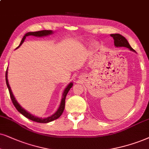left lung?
Segmentation results:
<instances>
[{
    "instance_id": "1",
    "label": "left lung",
    "mask_w": 149,
    "mask_h": 149,
    "mask_svg": "<svg viewBox=\"0 0 149 149\" xmlns=\"http://www.w3.org/2000/svg\"><path fill=\"white\" fill-rule=\"evenodd\" d=\"M111 36L114 40V45L116 47H127L130 50L132 51L133 52H135V51L130 46L129 42H128L127 39L125 37L122 36V35L119 34V33H114V34H111Z\"/></svg>"
}]
</instances>
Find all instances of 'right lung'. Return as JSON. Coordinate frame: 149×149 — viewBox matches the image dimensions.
Masks as SVG:
<instances>
[{"label": "right lung", "instance_id": "1", "mask_svg": "<svg viewBox=\"0 0 149 149\" xmlns=\"http://www.w3.org/2000/svg\"><path fill=\"white\" fill-rule=\"evenodd\" d=\"M54 33V31H52V30H42V31H34V32H27V33H25L24 36L22 38L21 42H20V44L19 45V46L16 49H18V47H20L21 46V45L23 43V42L25 40L26 37L29 36H33L36 37H45V36H47L52 35ZM7 70H8V67H7V71H6V73H5V79H6V84L7 86V88H8L9 91V95H10V97L12 99V101L14 104V107H16V109L18 110V112H20L22 115H23L24 117L28 118V119L32 120V121L36 122H39V123H48V122H50L52 121H54L56 119H58L60 116H61L62 113H63L64 109H65V98L66 96H67V93L70 88L72 87L73 86V82H70L68 85L66 86V88L64 90L63 93V97L61 99V102L60 104V106L58 107V110L54 113V114L52 115V116L49 117H47V118H39V117L35 116L32 115L31 113H30L29 112H28L27 111H26L23 107H22L20 106V104L19 103L17 102V100L15 98L14 94H13L12 89H11L10 86L9 84V82H8V79H7Z\"/></svg>", "mask_w": 149, "mask_h": 149}]
</instances>
